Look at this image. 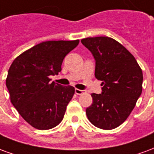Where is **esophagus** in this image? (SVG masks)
<instances>
[{
    "instance_id": "1",
    "label": "esophagus",
    "mask_w": 154,
    "mask_h": 154,
    "mask_svg": "<svg viewBox=\"0 0 154 154\" xmlns=\"http://www.w3.org/2000/svg\"><path fill=\"white\" fill-rule=\"evenodd\" d=\"M85 91L83 90H80V89H75V93L77 95H82V94L84 93Z\"/></svg>"
}]
</instances>
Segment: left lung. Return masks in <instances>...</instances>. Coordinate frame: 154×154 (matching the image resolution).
I'll list each match as a JSON object with an SVG mask.
<instances>
[{
  "instance_id": "8db88e82",
  "label": "left lung",
  "mask_w": 154,
  "mask_h": 154,
  "mask_svg": "<svg viewBox=\"0 0 154 154\" xmlns=\"http://www.w3.org/2000/svg\"><path fill=\"white\" fill-rule=\"evenodd\" d=\"M82 44L96 60L95 77L102 81V93H91L93 102L86 114L97 128L113 129L129 117L142 93L143 72L137 61L118 41L100 36Z\"/></svg>"
}]
</instances>
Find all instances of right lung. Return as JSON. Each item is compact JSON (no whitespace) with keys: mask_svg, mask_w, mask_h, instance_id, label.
Instances as JSON below:
<instances>
[{"mask_svg":"<svg viewBox=\"0 0 154 154\" xmlns=\"http://www.w3.org/2000/svg\"><path fill=\"white\" fill-rule=\"evenodd\" d=\"M79 40L45 41L20 54L9 68L5 84L12 105L32 127L53 129L63 119L75 93L72 86L51 82L64 57Z\"/></svg>","mask_w":154,"mask_h":154,"instance_id":"add662e5","label":"right lung"}]
</instances>
